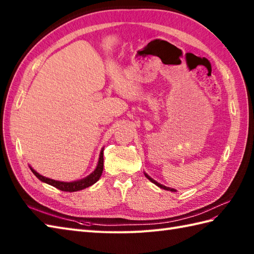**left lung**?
Here are the masks:
<instances>
[{
    "mask_svg": "<svg viewBox=\"0 0 254 254\" xmlns=\"http://www.w3.org/2000/svg\"><path fill=\"white\" fill-rule=\"evenodd\" d=\"M144 175H145V177H146L149 181H152V182L154 183V185H156V186H157V187H159V188H161V189H164V190H167V191L176 192L175 189H172V188H168V187H165V186H163V185H160V183H158L157 181H155V180L153 179V178H150V177H149L147 174H145V172H144Z\"/></svg>",
    "mask_w": 254,
    "mask_h": 254,
    "instance_id": "left-lung-1",
    "label": "left lung"
}]
</instances>
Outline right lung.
I'll use <instances>...</instances> for the list:
<instances>
[{"instance_id": "obj_1", "label": "right lung", "mask_w": 254, "mask_h": 254, "mask_svg": "<svg viewBox=\"0 0 254 254\" xmlns=\"http://www.w3.org/2000/svg\"><path fill=\"white\" fill-rule=\"evenodd\" d=\"M29 168L31 169L32 174H34L40 181L48 183V185L55 187V188L59 189V190H61V191L76 192V191L83 190V189H86V188H88L90 186H93L94 183H96L97 181L99 180V178L101 177V174H102V170H104V148H102L101 152H100L98 165H97L96 169L93 172H91L90 175H88L87 177H85V178H83V179H79L77 181L64 182V181L53 180V179H50V178H46L44 176H41L40 174H38V172L35 169H32L30 166H29Z\"/></svg>"}]
</instances>
